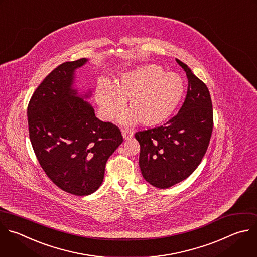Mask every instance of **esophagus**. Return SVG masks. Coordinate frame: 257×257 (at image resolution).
Instances as JSON below:
<instances>
[{
	"mask_svg": "<svg viewBox=\"0 0 257 257\" xmlns=\"http://www.w3.org/2000/svg\"><path fill=\"white\" fill-rule=\"evenodd\" d=\"M133 135H134V133H133V131H131V130H122V136H123V138H124L125 140L132 138Z\"/></svg>",
	"mask_w": 257,
	"mask_h": 257,
	"instance_id": "34e87169",
	"label": "esophagus"
}]
</instances>
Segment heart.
Listing matches in <instances>:
<instances>
[{
    "mask_svg": "<svg viewBox=\"0 0 257 257\" xmlns=\"http://www.w3.org/2000/svg\"><path fill=\"white\" fill-rule=\"evenodd\" d=\"M184 80L180 74L155 64H142L123 72L112 85L100 82L95 99L105 119L116 117L128 100V108L120 123L130 126L138 121L145 127L166 121L180 104L184 94Z\"/></svg>",
    "mask_w": 257,
    "mask_h": 257,
    "instance_id": "heart-1",
    "label": "heart"
}]
</instances>
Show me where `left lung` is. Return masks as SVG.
<instances>
[{"label": "left lung", "mask_w": 257, "mask_h": 257, "mask_svg": "<svg viewBox=\"0 0 257 257\" xmlns=\"http://www.w3.org/2000/svg\"><path fill=\"white\" fill-rule=\"evenodd\" d=\"M189 88L179 113L164 126L135 133L140 144L139 166L143 179L158 189H167L188 179L201 163L213 130V108L207 85L190 67Z\"/></svg>", "instance_id": "8db88e82"}]
</instances>
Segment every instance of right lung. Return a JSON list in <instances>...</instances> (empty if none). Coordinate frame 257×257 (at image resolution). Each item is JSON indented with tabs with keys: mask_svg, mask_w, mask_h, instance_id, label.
Masks as SVG:
<instances>
[{
	"mask_svg": "<svg viewBox=\"0 0 257 257\" xmlns=\"http://www.w3.org/2000/svg\"><path fill=\"white\" fill-rule=\"evenodd\" d=\"M80 58L58 65L39 84L27 109L29 137L47 177L61 190L88 196L102 185L108 158L123 142L118 127L99 120L79 90L75 70Z\"/></svg>",
	"mask_w": 257,
	"mask_h": 257,
	"instance_id": "right-lung-1",
	"label": "right lung"
}]
</instances>
